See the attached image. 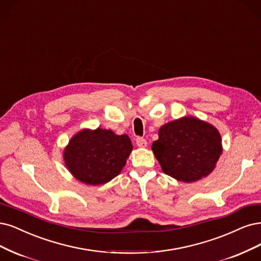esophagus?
Instances as JSON below:
<instances>
[{
  "label": "esophagus",
  "mask_w": 261,
  "mask_h": 261,
  "mask_svg": "<svg viewBox=\"0 0 261 261\" xmlns=\"http://www.w3.org/2000/svg\"><path fill=\"white\" fill-rule=\"evenodd\" d=\"M136 143H137V146H138L139 148H146L148 142H147V140H146L145 138L138 137V138H136Z\"/></svg>",
  "instance_id": "34e87169"
}]
</instances>
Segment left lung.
I'll return each instance as SVG.
<instances>
[{"label": "left lung", "instance_id": "obj_1", "mask_svg": "<svg viewBox=\"0 0 261 261\" xmlns=\"http://www.w3.org/2000/svg\"><path fill=\"white\" fill-rule=\"evenodd\" d=\"M163 173L178 181L207 177L222 153L221 136L214 125L195 116H182L159 129L151 147Z\"/></svg>", "mask_w": 261, "mask_h": 261}]
</instances>
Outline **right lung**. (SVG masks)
Wrapping results in <instances>:
<instances>
[{"label": "right lung", "instance_id": "right-lung-1", "mask_svg": "<svg viewBox=\"0 0 261 261\" xmlns=\"http://www.w3.org/2000/svg\"><path fill=\"white\" fill-rule=\"evenodd\" d=\"M132 150L127 135H116L111 129L99 127L84 128L65 148V165L81 182L105 185L122 172Z\"/></svg>", "mask_w": 261, "mask_h": 261}]
</instances>
